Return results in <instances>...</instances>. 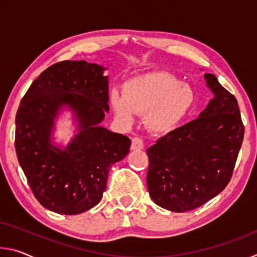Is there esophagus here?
Returning a JSON list of instances; mask_svg holds the SVG:
<instances>
[{
    "label": "esophagus",
    "instance_id": "34e87169",
    "mask_svg": "<svg viewBox=\"0 0 257 257\" xmlns=\"http://www.w3.org/2000/svg\"><path fill=\"white\" fill-rule=\"evenodd\" d=\"M130 149L132 150H143L144 149V142H143V139L141 137H134L132 139V146H130Z\"/></svg>",
    "mask_w": 257,
    "mask_h": 257
}]
</instances>
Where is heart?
<instances>
[{
  "label": "heart",
  "mask_w": 257,
  "mask_h": 257,
  "mask_svg": "<svg viewBox=\"0 0 257 257\" xmlns=\"http://www.w3.org/2000/svg\"><path fill=\"white\" fill-rule=\"evenodd\" d=\"M111 103L124 123H132L135 113H147V124L158 133L169 132L185 118L195 103L193 88L171 73L151 72L130 79L124 94L114 90Z\"/></svg>",
  "instance_id": "b5f03b06"
}]
</instances>
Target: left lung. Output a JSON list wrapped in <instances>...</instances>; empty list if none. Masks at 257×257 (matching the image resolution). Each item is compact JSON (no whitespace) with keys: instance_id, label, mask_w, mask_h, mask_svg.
Instances as JSON below:
<instances>
[{"instance_id":"obj_1","label":"left lung","mask_w":257,"mask_h":257,"mask_svg":"<svg viewBox=\"0 0 257 257\" xmlns=\"http://www.w3.org/2000/svg\"><path fill=\"white\" fill-rule=\"evenodd\" d=\"M214 94L199 118L168 133L147 150V188L159 206L187 212L221 193L232 177L243 133L238 102L212 73Z\"/></svg>"}]
</instances>
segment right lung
<instances>
[{
	"instance_id": "add662e5",
	"label": "right lung",
	"mask_w": 257,
	"mask_h": 257,
	"mask_svg": "<svg viewBox=\"0 0 257 257\" xmlns=\"http://www.w3.org/2000/svg\"><path fill=\"white\" fill-rule=\"evenodd\" d=\"M102 67L61 61L30 85L16 115L15 146L34 196L59 214H79L99 203L111 165L128 154L130 139L97 125L108 111V82ZM75 110L81 133L64 151L49 134L58 108Z\"/></svg>"
}]
</instances>
